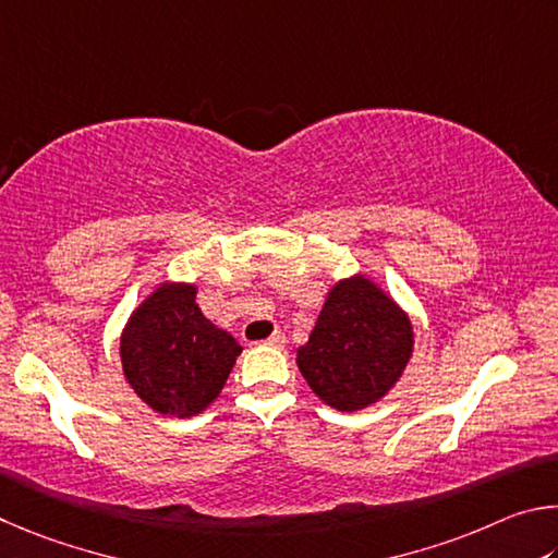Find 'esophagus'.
<instances>
[{
	"label": "esophagus",
	"instance_id": "obj_1",
	"mask_svg": "<svg viewBox=\"0 0 558 558\" xmlns=\"http://www.w3.org/2000/svg\"><path fill=\"white\" fill-rule=\"evenodd\" d=\"M264 345H271V348H284L287 345V336L284 333H271L267 340H262Z\"/></svg>",
	"mask_w": 558,
	"mask_h": 558
}]
</instances>
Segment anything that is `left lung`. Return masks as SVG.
Returning <instances> with one entry per match:
<instances>
[{"label":"left lung","mask_w":558,"mask_h":558,"mask_svg":"<svg viewBox=\"0 0 558 558\" xmlns=\"http://www.w3.org/2000/svg\"><path fill=\"white\" fill-rule=\"evenodd\" d=\"M412 350V320L375 281L357 274L328 291L296 365L328 407L357 412L399 383Z\"/></svg>","instance_id":"obj_1"}]
</instances>
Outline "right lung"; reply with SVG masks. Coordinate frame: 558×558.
<instances>
[{
    "mask_svg": "<svg viewBox=\"0 0 558 558\" xmlns=\"http://www.w3.org/2000/svg\"><path fill=\"white\" fill-rule=\"evenodd\" d=\"M242 353L195 304V284L163 281L126 320L122 369L134 395L163 416L189 418L215 402Z\"/></svg>",
    "mask_w": 558,
    "mask_h": 558,
    "instance_id": "obj_1",
    "label": "right lung"
}]
</instances>
